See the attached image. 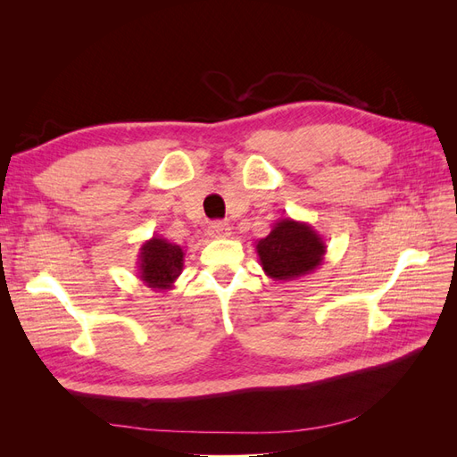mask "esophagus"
Masks as SVG:
<instances>
[{"instance_id":"esophagus-1","label":"esophagus","mask_w":457,"mask_h":457,"mask_svg":"<svg viewBox=\"0 0 457 457\" xmlns=\"http://www.w3.org/2000/svg\"><path fill=\"white\" fill-rule=\"evenodd\" d=\"M207 232H210L212 238H227V237H230V227H228V223H223V220H215Z\"/></svg>"}]
</instances>
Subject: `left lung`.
<instances>
[{
  "mask_svg": "<svg viewBox=\"0 0 457 457\" xmlns=\"http://www.w3.org/2000/svg\"><path fill=\"white\" fill-rule=\"evenodd\" d=\"M261 267L272 280H299L324 262L326 242L309 223L278 219L269 237L255 242Z\"/></svg>",
  "mask_w": 457,
  "mask_h": 457,
  "instance_id": "8db88e82",
  "label": "left lung"
}]
</instances>
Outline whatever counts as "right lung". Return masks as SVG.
I'll list each match as a JSON object with an SVG mask.
<instances>
[{"instance_id": "add662e5", "label": "right lung", "mask_w": 457, "mask_h": 457, "mask_svg": "<svg viewBox=\"0 0 457 457\" xmlns=\"http://www.w3.org/2000/svg\"><path fill=\"white\" fill-rule=\"evenodd\" d=\"M185 265V252L181 245L171 244L163 237L146 240L137 255L139 280L152 289H171L173 282L181 276Z\"/></svg>"}]
</instances>
